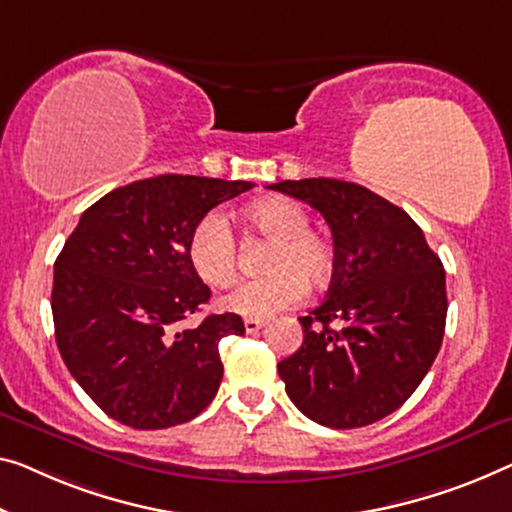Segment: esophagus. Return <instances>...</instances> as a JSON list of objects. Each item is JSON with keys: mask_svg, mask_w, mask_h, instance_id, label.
<instances>
[{"mask_svg": "<svg viewBox=\"0 0 512 512\" xmlns=\"http://www.w3.org/2000/svg\"><path fill=\"white\" fill-rule=\"evenodd\" d=\"M264 319H246V322H243V326H246V333H257L259 329H264Z\"/></svg>", "mask_w": 512, "mask_h": 512, "instance_id": "obj_1", "label": "esophagus"}]
</instances>
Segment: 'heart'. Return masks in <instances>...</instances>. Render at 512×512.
I'll use <instances>...</instances> for the list:
<instances>
[{"label":"heart","instance_id":"b5f03b06","mask_svg":"<svg viewBox=\"0 0 512 512\" xmlns=\"http://www.w3.org/2000/svg\"><path fill=\"white\" fill-rule=\"evenodd\" d=\"M246 223L271 241L262 278L243 280L227 292L220 305L227 312L266 319L292 308L310 285H324L335 273L333 243L310 230V216L299 202L287 197H266L243 211ZM188 257L197 276L211 287L230 285L239 266V243L220 211L197 220L188 239Z\"/></svg>","mask_w":512,"mask_h":512}]
</instances>
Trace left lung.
I'll use <instances>...</instances> for the list:
<instances>
[{"label":"left lung","instance_id":"left-lung-1","mask_svg":"<svg viewBox=\"0 0 512 512\" xmlns=\"http://www.w3.org/2000/svg\"><path fill=\"white\" fill-rule=\"evenodd\" d=\"M322 213L335 273L322 305L301 317L303 345L278 363L310 421L352 430L402 407L439 354L446 273L407 211L340 179L271 183Z\"/></svg>","mask_w":512,"mask_h":512}]
</instances>
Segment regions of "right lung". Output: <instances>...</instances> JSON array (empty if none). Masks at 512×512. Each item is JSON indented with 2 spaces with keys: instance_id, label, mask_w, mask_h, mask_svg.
I'll list each match as a JSON object with an SVG mask.
<instances>
[{
  "instance_id": "add662e5",
  "label": "right lung",
  "mask_w": 512,
  "mask_h": 512,
  "mask_svg": "<svg viewBox=\"0 0 512 512\" xmlns=\"http://www.w3.org/2000/svg\"><path fill=\"white\" fill-rule=\"evenodd\" d=\"M250 188L188 174L133 181L91 204L66 239L50 299L57 347L114 421L165 430L216 398L218 342L246 329L225 312L177 331L211 296L190 264L188 239L204 213Z\"/></svg>"
}]
</instances>
